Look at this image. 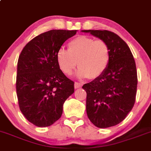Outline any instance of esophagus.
I'll return each instance as SVG.
<instances>
[{"instance_id": "1", "label": "esophagus", "mask_w": 151, "mask_h": 151, "mask_svg": "<svg viewBox=\"0 0 151 151\" xmlns=\"http://www.w3.org/2000/svg\"><path fill=\"white\" fill-rule=\"evenodd\" d=\"M82 86H83V84L81 83H79V82H75V83H74V87H75V89L81 88Z\"/></svg>"}]
</instances>
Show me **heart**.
Listing matches in <instances>:
<instances>
[{"instance_id":"obj_1","label":"heart","mask_w":151,"mask_h":151,"mask_svg":"<svg viewBox=\"0 0 151 151\" xmlns=\"http://www.w3.org/2000/svg\"><path fill=\"white\" fill-rule=\"evenodd\" d=\"M111 49L103 39H94L86 36H78L68 43V51L60 48L56 60L61 71L70 75L79 67L80 77L96 79L103 74L109 65Z\"/></svg>"}]
</instances>
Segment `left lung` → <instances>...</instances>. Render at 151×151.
<instances>
[{
    "label": "left lung",
    "instance_id": "1",
    "mask_svg": "<svg viewBox=\"0 0 151 151\" xmlns=\"http://www.w3.org/2000/svg\"><path fill=\"white\" fill-rule=\"evenodd\" d=\"M105 40L111 49L109 65L102 76L82 88L86 92V113L95 126L106 128L122 122L136 99L135 61L126 42L108 30H83Z\"/></svg>",
    "mask_w": 151,
    "mask_h": 151
}]
</instances>
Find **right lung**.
<instances>
[{
	"label": "right lung",
	"instance_id": "right-lung-1",
	"mask_svg": "<svg viewBox=\"0 0 151 151\" xmlns=\"http://www.w3.org/2000/svg\"><path fill=\"white\" fill-rule=\"evenodd\" d=\"M77 30L52 29L29 42L19 56L16 89L19 109L38 127L61 118L63 104L74 92V82L64 74L56 54Z\"/></svg>",
	"mask_w": 151,
	"mask_h": 151
}]
</instances>
